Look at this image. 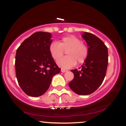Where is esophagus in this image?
Instances as JSON below:
<instances>
[{
	"label": "esophagus",
	"mask_w": 126,
	"mask_h": 126,
	"mask_svg": "<svg viewBox=\"0 0 126 126\" xmlns=\"http://www.w3.org/2000/svg\"><path fill=\"white\" fill-rule=\"evenodd\" d=\"M61 72H62V73H65V72H67V70H66V69H62Z\"/></svg>",
	"instance_id": "obj_1"
}]
</instances>
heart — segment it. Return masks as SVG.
Here are the masks:
<instances>
[{
    "label": "heart",
    "instance_id": "obj_1",
    "mask_svg": "<svg viewBox=\"0 0 126 126\" xmlns=\"http://www.w3.org/2000/svg\"><path fill=\"white\" fill-rule=\"evenodd\" d=\"M66 51L67 56L59 59L57 64L62 68L68 69L74 66L76 62L81 64L85 61L88 54L87 46L75 35L63 37L59 42L54 41L49 46V51L55 60H58Z\"/></svg>",
    "mask_w": 126,
    "mask_h": 126
}]
</instances>
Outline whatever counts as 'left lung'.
<instances>
[{
    "label": "left lung",
    "mask_w": 126,
    "mask_h": 126,
    "mask_svg": "<svg viewBox=\"0 0 126 126\" xmlns=\"http://www.w3.org/2000/svg\"><path fill=\"white\" fill-rule=\"evenodd\" d=\"M82 38L88 47V54L80 70H71L74 78L69 86L78 95H89L102 84L108 62V48L103 41L89 32H83ZM80 69V68H79Z\"/></svg>",
    "instance_id": "left-lung-1"
}]
</instances>
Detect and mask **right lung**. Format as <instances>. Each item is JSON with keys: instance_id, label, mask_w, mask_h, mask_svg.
<instances>
[{"instance_id": "1", "label": "right lung", "mask_w": 126, "mask_h": 126, "mask_svg": "<svg viewBox=\"0 0 126 126\" xmlns=\"http://www.w3.org/2000/svg\"><path fill=\"white\" fill-rule=\"evenodd\" d=\"M51 34L36 32L25 39L16 50L15 72L20 87L27 95L41 96L48 89L52 78L60 73L49 51Z\"/></svg>"}]
</instances>
